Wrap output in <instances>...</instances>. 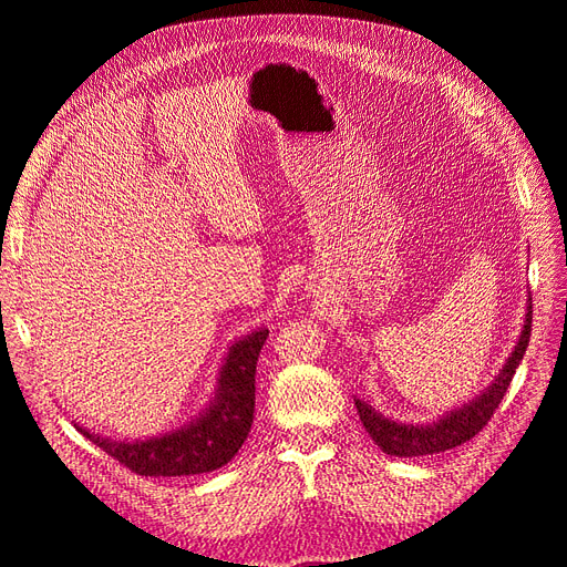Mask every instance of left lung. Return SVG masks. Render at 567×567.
Returning <instances> with one entry per match:
<instances>
[{"mask_svg": "<svg viewBox=\"0 0 567 567\" xmlns=\"http://www.w3.org/2000/svg\"><path fill=\"white\" fill-rule=\"evenodd\" d=\"M532 331V298L527 302V315H525V329L520 333V340L516 350L508 357L502 373L496 375V381L475 398L471 404L461 406L452 414L440 419L433 425H404L394 423L379 411H373L362 400H354V406L359 411V419H362L367 433L371 440L379 444V447L390 456H423V454H440L458 447V444L468 442L475 437L494 416V411L499 409L504 394L513 381V373H516L520 359L527 350Z\"/></svg>", "mask_w": 567, "mask_h": 567, "instance_id": "1", "label": "left lung"}]
</instances>
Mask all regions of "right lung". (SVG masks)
<instances>
[{
	"label": "right lung",
	"mask_w": 567,
	"mask_h": 567,
	"mask_svg": "<svg viewBox=\"0 0 567 567\" xmlns=\"http://www.w3.org/2000/svg\"><path fill=\"white\" fill-rule=\"evenodd\" d=\"M269 331H255L231 346L227 364L219 375L217 398L208 411L182 431L144 442H113L78 431L90 437L117 463L136 475L175 477L210 473L225 466L246 442L255 411V367Z\"/></svg>",
	"instance_id": "1"
}]
</instances>
